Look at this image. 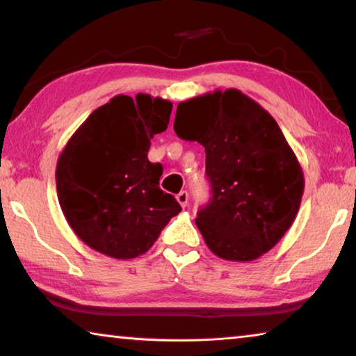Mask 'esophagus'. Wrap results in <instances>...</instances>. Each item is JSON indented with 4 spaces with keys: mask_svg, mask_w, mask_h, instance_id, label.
Segmentation results:
<instances>
[{
    "mask_svg": "<svg viewBox=\"0 0 356 356\" xmlns=\"http://www.w3.org/2000/svg\"><path fill=\"white\" fill-rule=\"evenodd\" d=\"M176 200H177V202L180 204V206L186 207V204H188V193H186V191H180L179 195L176 196Z\"/></svg>",
    "mask_w": 356,
    "mask_h": 356,
    "instance_id": "esophagus-1",
    "label": "esophagus"
}]
</instances>
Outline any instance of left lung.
<instances>
[{"instance_id": "left-lung-1", "label": "left lung", "mask_w": 356, "mask_h": 356, "mask_svg": "<svg viewBox=\"0 0 356 356\" xmlns=\"http://www.w3.org/2000/svg\"><path fill=\"white\" fill-rule=\"evenodd\" d=\"M174 131L206 149L212 200L196 226L221 259L250 262L280 242L298 213L303 170L272 114L238 89L177 105Z\"/></svg>"}]
</instances>
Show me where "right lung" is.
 I'll list each match as a JSON object with an SVG mask.
<instances>
[{
	"mask_svg": "<svg viewBox=\"0 0 356 356\" xmlns=\"http://www.w3.org/2000/svg\"><path fill=\"white\" fill-rule=\"evenodd\" d=\"M171 111L170 100L120 94L89 114L65 144L56 165L58 201L89 248L114 259L141 256L182 210L159 186L163 168L147 159Z\"/></svg>",
	"mask_w": 356,
	"mask_h": 356,
	"instance_id": "right-lung-1",
	"label": "right lung"
}]
</instances>
